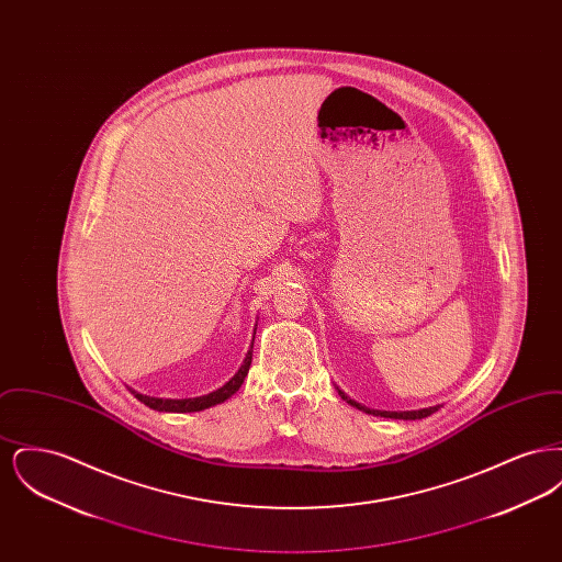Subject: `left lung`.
I'll use <instances>...</instances> for the list:
<instances>
[{
	"label": "left lung",
	"mask_w": 562,
	"mask_h": 562,
	"mask_svg": "<svg viewBox=\"0 0 562 562\" xmlns=\"http://www.w3.org/2000/svg\"><path fill=\"white\" fill-rule=\"evenodd\" d=\"M337 392H339V396L348 402V404L356 406L358 411H364V413H369V415H374V417H390V419H424V417H429L431 413H436V411L440 408V404H436V406L419 408V411H376V408H369V406H364V404H360V402L351 401L348 394L341 392L339 387H337Z\"/></svg>",
	"instance_id": "left-lung-1"
}]
</instances>
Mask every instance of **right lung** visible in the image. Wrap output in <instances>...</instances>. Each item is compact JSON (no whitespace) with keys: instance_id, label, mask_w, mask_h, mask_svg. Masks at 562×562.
Wrapping results in <instances>:
<instances>
[{"instance_id":"right-lung-1","label":"right lung","mask_w":562,"mask_h":562,"mask_svg":"<svg viewBox=\"0 0 562 562\" xmlns=\"http://www.w3.org/2000/svg\"><path fill=\"white\" fill-rule=\"evenodd\" d=\"M255 333H257V324H255V330H252V344H255ZM252 344L246 351V358L238 369V373L234 374L225 385H221L218 390H214L211 394H204V396H198V398H154V396H145V394H138L134 392V398L143 402L145 406L154 408V411H161V413H195V411H204V408H211L214 404H221V402L232 398L244 383L248 369H250V362H252Z\"/></svg>"}]
</instances>
